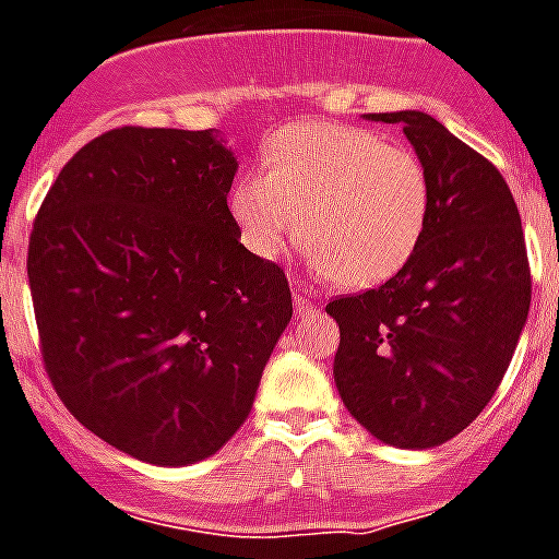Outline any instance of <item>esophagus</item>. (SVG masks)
Masks as SVG:
<instances>
[{
  "label": "esophagus",
  "instance_id": "obj_1",
  "mask_svg": "<svg viewBox=\"0 0 559 559\" xmlns=\"http://www.w3.org/2000/svg\"><path fill=\"white\" fill-rule=\"evenodd\" d=\"M294 308H297V313H311L317 311V302H313L311 297H306L302 290H294Z\"/></svg>",
  "mask_w": 559,
  "mask_h": 559
}]
</instances>
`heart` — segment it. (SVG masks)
<instances>
[{
    "label": "heart",
    "mask_w": 559,
    "mask_h": 559,
    "mask_svg": "<svg viewBox=\"0 0 559 559\" xmlns=\"http://www.w3.org/2000/svg\"><path fill=\"white\" fill-rule=\"evenodd\" d=\"M228 197L242 246L280 260L306 239L313 269L345 288H377L417 253L431 214V179L412 147L366 128L299 122L262 147Z\"/></svg>",
    "instance_id": "heart-1"
}]
</instances>
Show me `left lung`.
<instances>
[{"label": "left lung", "instance_id": "8db88e82", "mask_svg": "<svg viewBox=\"0 0 559 559\" xmlns=\"http://www.w3.org/2000/svg\"><path fill=\"white\" fill-rule=\"evenodd\" d=\"M400 122L431 179L417 253L394 280L331 299L336 391L359 426L396 449H431L491 403L532 306L518 202L500 170L423 110Z\"/></svg>", "mask_w": 559, "mask_h": 559}]
</instances>
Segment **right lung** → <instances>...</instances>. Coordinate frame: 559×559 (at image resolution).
Returning a JSON list of instances; mask_svg holds the SVG:
<instances>
[{"label":"right lung","instance_id":"right-lung-1","mask_svg":"<svg viewBox=\"0 0 559 559\" xmlns=\"http://www.w3.org/2000/svg\"><path fill=\"white\" fill-rule=\"evenodd\" d=\"M237 159L211 128L124 124L41 200L27 283L64 408L154 465L216 454L246 423L294 306L228 207Z\"/></svg>","mask_w":559,"mask_h":559}]
</instances>
